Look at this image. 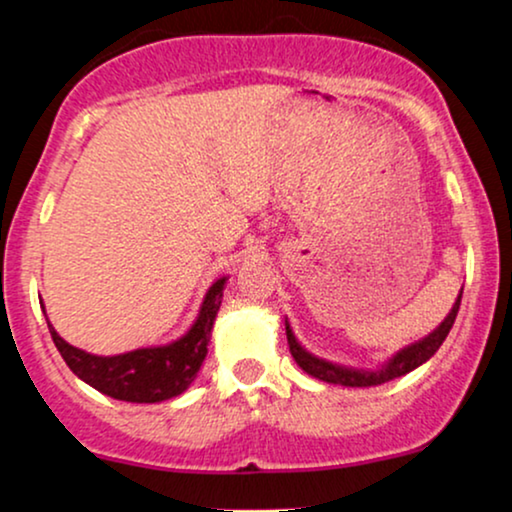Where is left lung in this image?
Here are the masks:
<instances>
[{
	"label": "left lung",
	"instance_id": "8db88e82",
	"mask_svg": "<svg viewBox=\"0 0 512 512\" xmlns=\"http://www.w3.org/2000/svg\"><path fill=\"white\" fill-rule=\"evenodd\" d=\"M460 301H462V289L457 293V301L452 303L450 313L445 315V320L433 330L431 334H426L424 339L419 342L404 346L399 349L397 354H392L380 368L368 370V368H351V366H339V363L327 361V358H320L315 354H310L305 346L298 342L296 334H293L289 317H286V339H289V349L293 361L301 366L305 373L313 375V378L322 380V383H332V385H344V387H373V385H383L390 383V380L402 378V375L411 373L414 368L424 366V363L431 358L436 351L440 349V344L445 342L448 332L455 325L457 310H460Z\"/></svg>",
	"mask_w": 512,
	"mask_h": 512
}]
</instances>
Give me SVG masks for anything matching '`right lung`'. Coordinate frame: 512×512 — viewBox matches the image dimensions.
Returning <instances> with one entry per match:
<instances>
[{
	"label": "right lung",
	"instance_id": "add662e5",
	"mask_svg": "<svg viewBox=\"0 0 512 512\" xmlns=\"http://www.w3.org/2000/svg\"><path fill=\"white\" fill-rule=\"evenodd\" d=\"M228 276H219L209 286L207 296L199 305L197 320L182 334L180 339L161 346H142V349L127 351V354L98 356L88 354L84 349H76L57 334L50 325L52 342L60 351L64 363L72 368L76 378L84 380L93 390L103 395L122 399V402L156 404L182 395L195 383L199 368L207 358V344L214 330L216 313L221 308L223 289H226ZM45 313V305H43Z\"/></svg>",
	"mask_w": 512,
	"mask_h": 512
}]
</instances>
